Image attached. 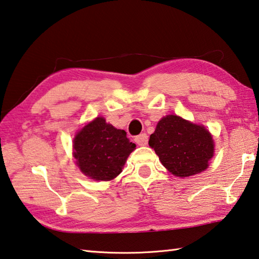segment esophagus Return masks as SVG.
Segmentation results:
<instances>
[{"label":"esophagus","mask_w":259,"mask_h":259,"mask_svg":"<svg viewBox=\"0 0 259 259\" xmlns=\"http://www.w3.org/2000/svg\"><path fill=\"white\" fill-rule=\"evenodd\" d=\"M135 142L139 146H146L148 143V136L146 134H140L135 138Z\"/></svg>","instance_id":"esophagus-1"}]
</instances>
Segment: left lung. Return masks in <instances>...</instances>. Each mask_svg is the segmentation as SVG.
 Wrapping results in <instances>:
<instances>
[{"mask_svg":"<svg viewBox=\"0 0 259 259\" xmlns=\"http://www.w3.org/2000/svg\"><path fill=\"white\" fill-rule=\"evenodd\" d=\"M148 144L163 165L181 178L206 170L214 154L209 131L178 115L163 117L150 135Z\"/></svg>","mask_w":259,"mask_h":259,"instance_id":"left-lung-1","label":"left lung"}]
</instances>
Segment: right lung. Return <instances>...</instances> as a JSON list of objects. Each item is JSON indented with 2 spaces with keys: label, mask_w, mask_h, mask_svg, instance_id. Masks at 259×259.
Listing matches in <instances>:
<instances>
[{
  "label": "right lung",
  "mask_w": 259,
  "mask_h": 259,
  "mask_svg": "<svg viewBox=\"0 0 259 259\" xmlns=\"http://www.w3.org/2000/svg\"><path fill=\"white\" fill-rule=\"evenodd\" d=\"M136 145L124 130L115 129L103 117L84 125L73 140V156L80 171L94 180L109 181L120 175Z\"/></svg>",
  "instance_id": "right-lung-1"
}]
</instances>
